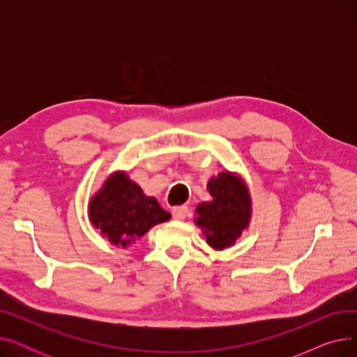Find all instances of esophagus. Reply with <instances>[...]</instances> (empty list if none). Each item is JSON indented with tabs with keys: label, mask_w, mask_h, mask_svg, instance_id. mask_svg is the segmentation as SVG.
Returning a JSON list of instances; mask_svg holds the SVG:
<instances>
[{
	"label": "esophagus",
	"mask_w": 357,
	"mask_h": 357,
	"mask_svg": "<svg viewBox=\"0 0 357 357\" xmlns=\"http://www.w3.org/2000/svg\"><path fill=\"white\" fill-rule=\"evenodd\" d=\"M186 215H188V207L186 205H179V207H175L172 210V217L175 220H183Z\"/></svg>",
	"instance_id": "esophagus-1"
}]
</instances>
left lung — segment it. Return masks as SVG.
<instances>
[{
  "label": "left lung",
  "instance_id": "1",
  "mask_svg": "<svg viewBox=\"0 0 357 357\" xmlns=\"http://www.w3.org/2000/svg\"><path fill=\"white\" fill-rule=\"evenodd\" d=\"M207 188L213 199L198 205L195 224L202 229L213 249H227L249 227L252 217L250 194L243 179L227 171L213 176Z\"/></svg>",
  "mask_w": 357,
  "mask_h": 357
}]
</instances>
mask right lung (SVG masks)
I'll return each instance as SVG.
<instances>
[{
    "label": "right lung",
    "mask_w": 357,
    "mask_h": 357,
    "mask_svg": "<svg viewBox=\"0 0 357 357\" xmlns=\"http://www.w3.org/2000/svg\"><path fill=\"white\" fill-rule=\"evenodd\" d=\"M88 214L101 236L111 245L121 248H127L156 224L171 218L156 198L144 195L126 172H114L105 179L101 190L91 198Z\"/></svg>",
    "instance_id": "obj_1"
}]
</instances>
